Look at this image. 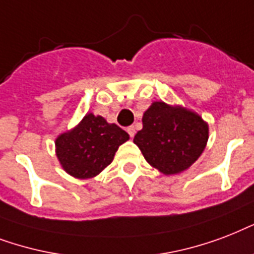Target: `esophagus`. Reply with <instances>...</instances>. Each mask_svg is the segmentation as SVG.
I'll return each instance as SVG.
<instances>
[{"instance_id":"34e87169","label":"esophagus","mask_w":254,"mask_h":254,"mask_svg":"<svg viewBox=\"0 0 254 254\" xmlns=\"http://www.w3.org/2000/svg\"><path fill=\"white\" fill-rule=\"evenodd\" d=\"M127 132L129 133V136H131V137L135 136V127H133V126L128 127V128H127Z\"/></svg>"}]
</instances>
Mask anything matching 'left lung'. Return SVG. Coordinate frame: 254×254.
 Segmentation results:
<instances>
[{
	"mask_svg": "<svg viewBox=\"0 0 254 254\" xmlns=\"http://www.w3.org/2000/svg\"><path fill=\"white\" fill-rule=\"evenodd\" d=\"M143 128L133 143L151 167L178 175L193 164L207 147L208 123L197 113L156 100L143 114Z\"/></svg>",
	"mask_w": 254,
	"mask_h": 254,
	"instance_id": "obj_1",
	"label": "left lung"
}]
</instances>
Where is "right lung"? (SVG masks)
I'll list each match as a JSON object with an SVG mask.
<instances>
[{
    "label": "right lung",
    "instance_id": "right-lung-1",
    "mask_svg": "<svg viewBox=\"0 0 254 254\" xmlns=\"http://www.w3.org/2000/svg\"><path fill=\"white\" fill-rule=\"evenodd\" d=\"M129 135L100 115L87 113L71 129L56 139V155L66 174L75 179H91L111 164L119 145Z\"/></svg>",
    "mask_w": 254,
    "mask_h": 254
}]
</instances>
